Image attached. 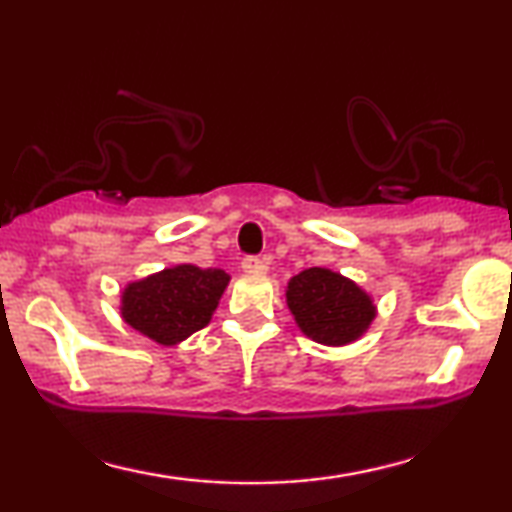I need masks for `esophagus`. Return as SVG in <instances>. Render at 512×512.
Masks as SVG:
<instances>
[{
	"label": "esophagus",
	"instance_id": "34e87169",
	"mask_svg": "<svg viewBox=\"0 0 512 512\" xmlns=\"http://www.w3.org/2000/svg\"><path fill=\"white\" fill-rule=\"evenodd\" d=\"M242 270L247 272V275H263V272L268 270V263L261 261V258H256V256H247L242 261Z\"/></svg>",
	"mask_w": 512,
	"mask_h": 512
}]
</instances>
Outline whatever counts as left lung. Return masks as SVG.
I'll list each match as a JSON object with an SVG mask.
<instances>
[{"instance_id":"8db88e82","label":"left lung","mask_w":512,"mask_h":512,"mask_svg":"<svg viewBox=\"0 0 512 512\" xmlns=\"http://www.w3.org/2000/svg\"><path fill=\"white\" fill-rule=\"evenodd\" d=\"M286 305L303 335L326 347L352 345L377 317L373 296L328 268H307L291 277Z\"/></svg>"}]
</instances>
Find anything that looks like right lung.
Instances as JSON below:
<instances>
[{
	"instance_id": "add662e5",
	"label": "right lung",
	"mask_w": 512,
	"mask_h": 512,
	"mask_svg": "<svg viewBox=\"0 0 512 512\" xmlns=\"http://www.w3.org/2000/svg\"><path fill=\"white\" fill-rule=\"evenodd\" d=\"M230 275L219 268L181 263L125 284L121 317L130 328L174 347L212 321Z\"/></svg>"
}]
</instances>
